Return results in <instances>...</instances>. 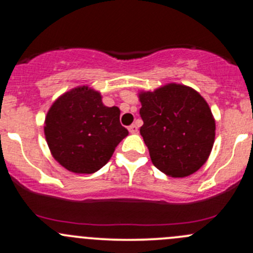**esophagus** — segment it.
I'll return each instance as SVG.
<instances>
[{"label":"esophagus","mask_w":253,"mask_h":253,"mask_svg":"<svg viewBox=\"0 0 253 253\" xmlns=\"http://www.w3.org/2000/svg\"><path fill=\"white\" fill-rule=\"evenodd\" d=\"M128 131L131 132V133H137V132H138V127L133 124L131 125V126H128Z\"/></svg>","instance_id":"obj_1"}]
</instances>
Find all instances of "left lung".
Wrapping results in <instances>:
<instances>
[{"mask_svg":"<svg viewBox=\"0 0 253 253\" xmlns=\"http://www.w3.org/2000/svg\"><path fill=\"white\" fill-rule=\"evenodd\" d=\"M139 129L154 167L171 177H185L207 162L215 138V121L200 93L170 83L139 94Z\"/></svg>","mask_w":253,"mask_h":253,"instance_id":"1","label":"left lung"}]
</instances>
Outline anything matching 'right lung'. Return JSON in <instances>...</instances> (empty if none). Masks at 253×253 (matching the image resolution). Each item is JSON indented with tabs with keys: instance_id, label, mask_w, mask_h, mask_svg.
I'll list each match as a JSON object with an SVG mask.
<instances>
[{
	"instance_id": "add662e5",
	"label": "right lung",
	"mask_w": 253,
	"mask_h": 253,
	"mask_svg": "<svg viewBox=\"0 0 253 253\" xmlns=\"http://www.w3.org/2000/svg\"><path fill=\"white\" fill-rule=\"evenodd\" d=\"M44 131L52 157L77 174L101 169L128 134L120 124V109L104 105L100 94L88 86L72 89L52 104Z\"/></svg>"
}]
</instances>
